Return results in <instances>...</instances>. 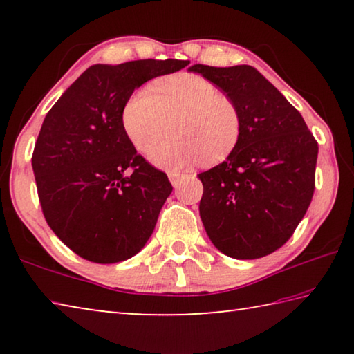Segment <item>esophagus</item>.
<instances>
[{
  "label": "esophagus",
  "instance_id": "obj_1",
  "mask_svg": "<svg viewBox=\"0 0 354 354\" xmlns=\"http://www.w3.org/2000/svg\"><path fill=\"white\" fill-rule=\"evenodd\" d=\"M181 178H183L181 173H176V171H170L169 173V179H170V183L173 185H178V183L181 181Z\"/></svg>",
  "mask_w": 354,
  "mask_h": 354
}]
</instances>
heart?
<instances>
[{"instance_id":"obj_1","label":"heart","mask_w":354,"mask_h":354,"mask_svg":"<svg viewBox=\"0 0 354 354\" xmlns=\"http://www.w3.org/2000/svg\"><path fill=\"white\" fill-rule=\"evenodd\" d=\"M177 137L156 147L168 133ZM123 128L140 151L153 149L151 162L165 170H181L205 159L217 162L237 147L242 115L237 104L198 75H175L131 95L122 113Z\"/></svg>"}]
</instances>
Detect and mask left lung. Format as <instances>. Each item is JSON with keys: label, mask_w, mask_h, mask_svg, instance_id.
Returning a JSON list of instances; mask_svg holds the SVG:
<instances>
[{"label": "left lung", "mask_w": 354, "mask_h": 354, "mask_svg": "<svg viewBox=\"0 0 354 354\" xmlns=\"http://www.w3.org/2000/svg\"><path fill=\"white\" fill-rule=\"evenodd\" d=\"M189 71L237 104L242 136L223 162L198 175L200 217L214 247L234 259H257L289 241L310 205L319 145L295 107L251 65Z\"/></svg>", "instance_id": "8db88e82"}]
</instances>
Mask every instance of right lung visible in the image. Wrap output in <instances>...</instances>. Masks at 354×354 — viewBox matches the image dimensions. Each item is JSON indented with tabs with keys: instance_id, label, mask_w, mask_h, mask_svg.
<instances>
[{
	"instance_id": "right-lung-1",
	"label": "right lung",
	"mask_w": 354,
	"mask_h": 354,
	"mask_svg": "<svg viewBox=\"0 0 354 354\" xmlns=\"http://www.w3.org/2000/svg\"><path fill=\"white\" fill-rule=\"evenodd\" d=\"M185 65L178 59L95 64L46 113L32 154L41 211L84 259L127 261L151 237L173 187L137 154L122 113L142 84Z\"/></svg>"
}]
</instances>
